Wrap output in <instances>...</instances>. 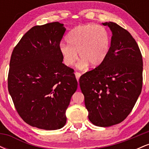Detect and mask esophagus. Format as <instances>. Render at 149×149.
Segmentation results:
<instances>
[{
  "label": "esophagus",
  "instance_id": "1",
  "mask_svg": "<svg viewBox=\"0 0 149 149\" xmlns=\"http://www.w3.org/2000/svg\"><path fill=\"white\" fill-rule=\"evenodd\" d=\"M75 76H76V78L77 80L78 81V80H79V78H80V76H81V73H79V72H76V73H75Z\"/></svg>",
  "mask_w": 149,
  "mask_h": 149
}]
</instances>
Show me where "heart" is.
<instances>
[{"mask_svg": "<svg viewBox=\"0 0 149 149\" xmlns=\"http://www.w3.org/2000/svg\"><path fill=\"white\" fill-rule=\"evenodd\" d=\"M67 42H61L59 52L66 66L75 63L79 54L81 59L77 64L79 69L89 66H97L104 62L110 49L109 32L101 25L86 24L76 26L67 36Z\"/></svg>", "mask_w": 149, "mask_h": 149, "instance_id": "1", "label": "heart"}]
</instances>
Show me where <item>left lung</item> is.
I'll return each instance as SVG.
<instances>
[{"label":"left lung","mask_w":149,"mask_h":149,"mask_svg":"<svg viewBox=\"0 0 149 149\" xmlns=\"http://www.w3.org/2000/svg\"><path fill=\"white\" fill-rule=\"evenodd\" d=\"M112 32L104 62L79 79L88 118L99 127L123 121L132 111L142 89V56L127 30L114 22L102 23Z\"/></svg>","instance_id":"8db88e82"}]
</instances>
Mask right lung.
Returning a JSON list of instances; mask_svg holds the SVG:
<instances>
[{"label": "right lung", "instance_id": "add662e5", "mask_svg": "<svg viewBox=\"0 0 149 149\" xmlns=\"http://www.w3.org/2000/svg\"><path fill=\"white\" fill-rule=\"evenodd\" d=\"M65 31L58 22L35 26L12 53L8 91L19 115L32 127L54 130L66 123V111L78 82L59 52Z\"/></svg>", "mask_w": 149, "mask_h": 149}]
</instances>
